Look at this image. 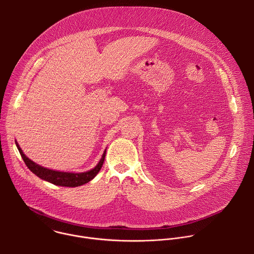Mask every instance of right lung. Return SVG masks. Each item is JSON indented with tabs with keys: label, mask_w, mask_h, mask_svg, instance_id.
<instances>
[{
	"label": "right lung",
	"mask_w": 254,
	"mask_h": 254,
	"mask_svg": "<svg viewBox=\"0 0 254 254\" xmlns=\"http://www.w3.org/2000/svg\"><path fill=\"white\" fill-rule=\"evenodd\" d=\"M16 146L21 154L23 161L25 162L26 166L29 168V170L32 173H34L40 179L47 181V182H49V183H52L57 186H63V187H78V186L88 183L89 181H91L97 175V173L100 171V169L103 165L105 153H106V150H105L100 161L93 169H91L87 172H84V173H68V172H59V171L49 170L47 168L37 165L25 156V154L21 150L17 141H16Z\"/></svg>",
	"instance_id": "obj_1"
}]
</instances>
